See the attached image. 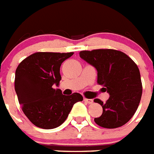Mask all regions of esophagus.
<instances>
[{"label": "esophagus", "instance_id": "esophagus-1", "mask_svg": "<svg viewBox=\"0 0 154 154\" xmlns=\"http://www.w3.org/2000/svg\"><path fill=\"white\" fill-rule=\"evenodd\" d=\"M83 100H84L85 103H88V104H91V103H93V102H94L93 99H91V98H84Z\"/></svg>", "mask_w": 154, "mask_h": 154}]
</instances>
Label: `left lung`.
<instances>
[{
    "label": "left lung",
    "instance_id": "8db88e82",
    "mask_svg": "<svg viewBox=\"0 0 154 154\" xmlns=\"http://www.w3.org/2000/svg\"><path fill=\"white\" fill-rule=\"evenodd\" d=\"M83 60L95 67L97 83L103 85L110 97L105 103L95 98L103 114L95 118L98 126L114 129L130 121L137 110L142 94L140 71L127 55L114 49H96L79 52Z\"/></svg>",
    "mask_w": 154,
    "mask_h": 154
}]
</instances>
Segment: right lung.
Returning a JSON list of instances; mask_svg holds the SVG:
<instances>
[{"instance_id": "1", "label": "right lung", "mask_w": 154, "mask_h": 154, "mask_svg": "<svg viewBox=\"0 0 154 154\" xmlns=\"http://www.w3.org/2000/svg\"><path fill=\"white\" fill-rule=\"evenodd\" d=\"M73 52H35L24 59L15 74V91L22 110L37 127L54 129L67 119L73 105L83 101L79 93L64 95L54 89L61 80L60 66Z\"/></svg>"}]
</instances>
